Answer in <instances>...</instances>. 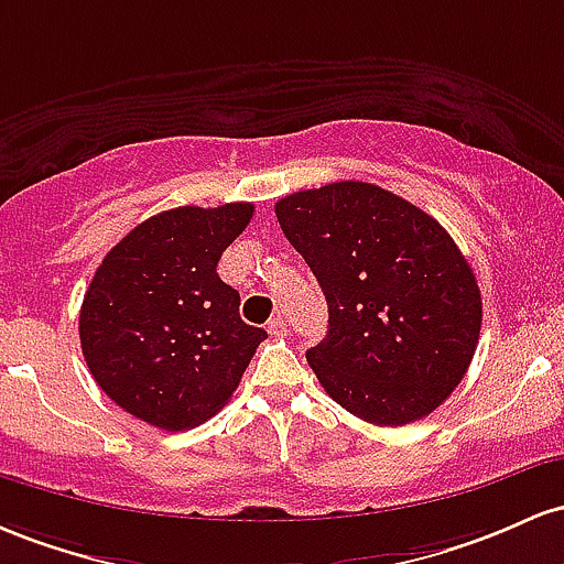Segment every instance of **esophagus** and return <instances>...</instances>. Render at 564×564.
Instances as JSON below:
<instances>
[{"label":"esophagus","mask_w":564,"mask_h":564,"mask_svg":"<svg viewBox=\"0 0 564 564\" xmlns=\"http://www.w3.org/2000/svg\"><path fill=\"white\" fill-rule=\"evenodd\" d=\"M288 330H290V327H288V319H284L282 314H276L274 319L269 322V333H271V335H276V338H282V335H288Z\"/></svg>","instance_id":"obj_1"}]
</instances>
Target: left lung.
I'll return each instance as SVG.
<instances>
[{
  "label": "left lung",
  "mask_w": 564,
  "mask_h": 564,
  "mask_svg": "<svg viewBox=\"0 0 564 564\" xmlns=\"http://www.w3.org/2000/svg\"><path fill=\"white\" fill-rule=\"evenodd\" d=\"M276 220L327 301L306 351L322 389L376 426H404L453 394L482 327V295L453 237L421 207L362 181L276 202Z\"/></svg>",
  "instance_id": "obj_1"
}]
</instances>
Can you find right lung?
Instances as JSON below:
<instances>
[{
  "mask_svg": "<svg viewBox=\"0 0 564 564\" xmlns=\"http://www.w3.org/2000/svg\"><path fill=\"white\" fill-rule=\"evenodd\" d=\"M250 218V202L151 215L95 271L79 312L82 354L95 383L135 419L194 429L242 381L265 330L245 325L239 293L215 265Z\"/></svg>",
  "mask_w": 564,
  "mask_h": 564,
  "instance_id": "add662e5",
  "label": "right lung"
}]
</instances>
